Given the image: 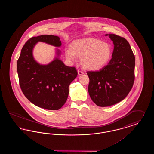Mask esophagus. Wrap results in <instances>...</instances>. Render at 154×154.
Segmentation results:
<instances>
[{"label": "esophagus", "mask_w": 154, "mask_h": 154, "mask_svg": "<svg viewBox=\"0 0 154 154\" xmlns=\"http://www.w3.org/2000/svg\"><path fill=\"white\" fill-rule=\"evenodd\" d=\"M84 73V72L81 71V70H78V74H79V75H82V74H83Z\"/></svg>", "instance_id": "34e87169"}]
</instances>
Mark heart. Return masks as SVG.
I'll return each mask as SVG.
<instances>
[{
  "label": "heart",
  "instance_id": "obj_1",
  "mask_svg": "<svg viewBox=\"0 0 154 154\" xmlns=\"http://www.w3.org/2000/svg\"><path fill=\"white\" fill-rule=\"evenodd\" d=\"M66 58L76 60L81 57L82 66L90 70H98L106 66L112 56V48L110 44L99 39L89 38L76 40L73 47L65 51Z\"/></svg>",
  "mask_w": 154,
  "mask_h": 154
}]
</instances>
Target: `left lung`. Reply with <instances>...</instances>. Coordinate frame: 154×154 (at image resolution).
Returning a JSON list of instances; mask_svg holds the SVG:
<instances>
[{"mask_svg":"<svg viewBox=\"0 0 154 154\" xmlns=\"http://www.w3.org/2000/svg\"><path fill=\"white\" fill-rule=\"evenodd\" d=\"M109 35L114 45L112 58L99 71H88V92L97 106L107 107L122 101L134 81L135 57L129 42L122 37Z\"/></svg>","mask_w":154,"mask_h":154,"instance_id":"8db88e82","label":"left lung"}]
</instances>
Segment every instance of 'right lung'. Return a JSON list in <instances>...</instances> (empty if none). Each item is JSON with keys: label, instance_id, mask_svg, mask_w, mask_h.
Listing matches in <instances>:
<instances>
[{"label": "right lung", "instance_id": "1", "mask_svg": "<svg viewBox=\"0 0 154 154\" xmlns=\"http://www.w3.org/2000/svg\"><path fill=\"white\" fill-rule=\"evenodd\" d=\"M38 42L55 47L62 44L59 37L53 35H41L29 39L23 46L17 63L20 85L23 95L37 107L58 110L66 103L69 86L78 73L75 67L66 66L58 58L46 65L38 63L32 51ZM60 53L58 50V55Z\"/></svg>", "mask_w": 154, "mask_h": 154}]
</instances>
